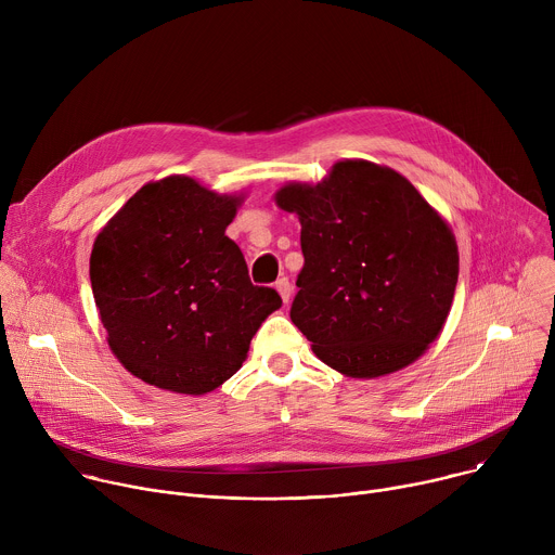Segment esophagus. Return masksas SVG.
<instances>
[{"instance_id": "esophagus-1", "label": "esophagus", "mask_w": 555, "mask_h": 555, "mask_svg": "<svg viewBox=\"0 0 555 555\" xmlns=\"http://www.w3.org/2000/svg\"><path fill=\"white\" fill-rule=\"evenodd\" d=\"M274 287H276V292H279V294H281V298H283V302H285V305H287V302H289V298H292V283H289V281H287V279H279V281H276V285H274Z\"/></svg>"}]
</instances>
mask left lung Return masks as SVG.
<instances>
[{"mask_svg":"<svg viewBox=\"0 0 555 555\" xmlns=\"http://www.w3.org/2000/svg\"><path fill=\"white\" fill-rule=\"evenodd\" d=\"M305 266L289 319L313 353L349 377L415 362L439 336L454 298L459 253L441 215L398 171L336 163L315 186L285 184Z\"/></svg>","mask_w":555,"mask_h":555,"instance_id":"left-lung-1","label":"left lung"}]
</instances>
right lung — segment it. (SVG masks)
<instances>
[{
    "mask_svg": "<svg viewBox=\"0 0 555 555\" xmlns=\"http://www.w3.org/2000/svg\"><path fill=\"white\" fill-rule=\"evenodd\" d=\"M242 197L186 176L144 184L99 232L90 281L107 343L142 382L204 395L242 369L250 340L281 307L253 285L228 223Z\"/></svg>",
    "mask_w": 555,
    "mask_h": 555,
    "instance_id": "add662e5",
    "label": "right lung"
}]
</instances>
